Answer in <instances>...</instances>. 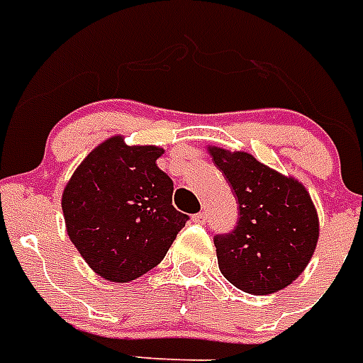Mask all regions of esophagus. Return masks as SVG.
<instances>
[{
  "label": "esophagus",
  "mask_w": 363,
  "mask_h": 363,
  "mask_svg": "<svg viewBox=\"0 0 363 363\" xmlns=\"http://www.w3.org/2000/svg\"><path fill=\"white\" fill-rule=\"evenodd\" d=\"M194 223H197V225H205V221H206V214L205 212H197V214H194Z\"/></svg>",
  "instance_id": "esophagus-1"
}]
</instances>
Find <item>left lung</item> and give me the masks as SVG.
<instances>
[{
    "label": "left lung",
    "instance_id": "8db88e82",
    "mask_svg": "<svg viewBox=\"0 0 363 363\" xmlns=\"http://www.w3.org/2000/svg\"><path fill=\"white\" fill-rule=\"evenodd\" d=\"M210 155L238 203L230 233L216 234L219 269L252 295H267L303 273L319 238L318 212L301 182L280 175L247 153L212 147Z\"/></svg>",
    "mask_w": 363,
    "mask_h": 363
}]
</instances>
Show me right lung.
<instances>
[{
  "label": "right lung",
  "mask_w": 363,
  "mask_h": 363,
  "mask_svg": "<svg viewBox=\"0 0 363 363\" xmlns=\"http://www.w3.org/2000/svg\"><path fill=\"white\" fill-rule=\"evenodd\" d=\"M164 149L121 136L97 145L62 194L69 240L97 275L129 282L158 266L188 216L173 206V181L157 166Z\"/></svg>",
  "instance_id": "1"
}]
</instances>
